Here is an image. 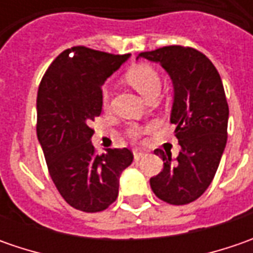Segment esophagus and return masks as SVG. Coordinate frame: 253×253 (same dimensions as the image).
<instances>
[{
	"label": "esophagus",
	"instance_id": "34e87169",
	"mask_svg": "<svg viewBox=\"0 0 253 253\" xmlns=\"http://www.w3.org/2000/svg\"><path fill=\"white\" fill-rule=\"evenodd\" d=\"M143 156H145V153H143V152H138V151L133 152V158H135V161H139V159H142Z\"/></svg>",
	"mask_w": 253,
	"mask_h": 253
}]
</instances>
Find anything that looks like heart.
I'll return each instance as SVG.
<instances>
[{"instance_id":"obj_1","label":"heart","mask_w":253,"mask_h":253,"mask_svg":"<svg viewBox=\"0 0 253 253\" xmlns=\"http://www.w3.org/2000/svg\"><path fill=\"white\" fill-rule=\"evenodd\" d=\"M126 80L141 92L142 95H145L146 98H149L152 95L158 94L161 91L162 87V79L159 73L151 67L148 64H139L136 67H132L131 70L126 72ZM110 98H111V91H110V87L108 85H104L101 88V104L104 108H107L110 105ZM151 128H145L141 129L138 126H132L131 129L128 131V135L133 138V139H138L141 138L143 133L149 131Z\"/></svg>"}]
</instances>
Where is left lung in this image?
<instances>
[{
    "instance_id": "8db88e82",
    "label": "left lung",
    "mask_w": 253,
    "mask_h": 253,
    "mask_svg": "<svg viewBox=\"0 0 253 253\" xmlns=\"http://www.w3.org/2000/svg\"><path fill=\"white\" fill-rule=\"evenodd\" d=\"M139 57L158 62L174 85L170 121L181 151L173 161L170 153L156 149L163 159L162 171L151 177L158 199L173 206L197 200L214 179L228 138V102L219 73L204 53L189 46H163L142 52Z\"/></svg>"
}]
</instances>
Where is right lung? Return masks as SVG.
Returning a JSON list of instances; mask_svg holds the SVG:
<instances>
[{"label": "right lung", "mask_w": 253, "mask_h": 253, "mask_svg": "<svg viewBox=\"0 0 253 253\" xmlns=\"http://www.w3.org/2000/svg\"><path fill=\"white\" fill-rule=\"evenodd\" d=\"M128 56L74 46L54 59L39 84L36 133L49 174L64 201L84 212L111 206L133 159L128 148L97 155L90 128L101 114L102 84Z\"/></svg>", "instance_id": "add662e5"}]
</instances>
